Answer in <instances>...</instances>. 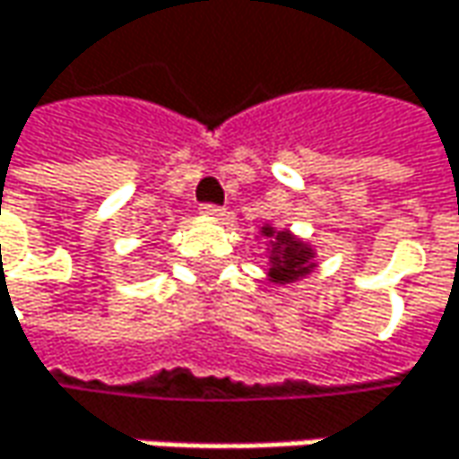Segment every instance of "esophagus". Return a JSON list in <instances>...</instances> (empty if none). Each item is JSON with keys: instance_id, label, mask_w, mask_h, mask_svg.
<instances>
[{"instance_id": "esophagus-1", "label": "esophagus", "mask_w": 459, "mask_h": 459, "mask_svg": "<svg viewBox=\"0 0 459 459\" xmlns=\"http://www.w3.org/2000/svg\"><path fill=\"white\" fill-rule=\"evenodd\" d=\"M199 212H202L204 218H212V221H221V218H223V207H218V204H202Z\"/></svg>"}]
</instances>
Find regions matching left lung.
<instances>
[{
  "label": "left lung",
  "instance_id": "8db88e82",
  "mask_svg": "<svg viewBox=\"0 0 459 459\" xmlns=\"http://www.w3.org/2000/svg\"><path fill=\"white\" fill-rule=\"evenodd\" d=\"M265 238H271V249H268V260H271V268H268V281L273 283H294L305 275H310L315 268V249L297 238L294 233L289 230H275L273 226H263L260 230Z\"/></svg>",
  "mask_w": 459,
  "mask_h": 459
}]
</instances>
